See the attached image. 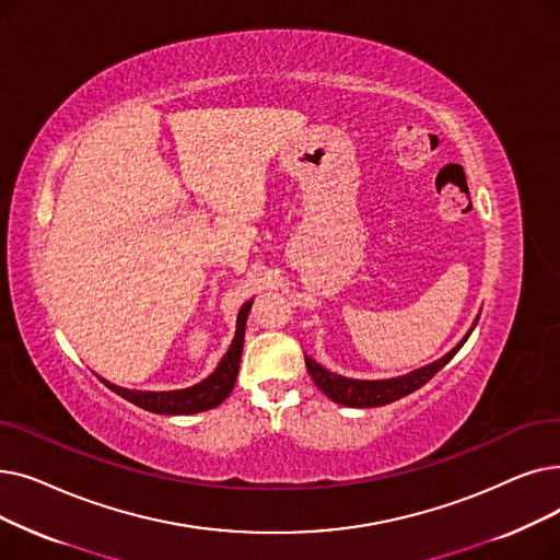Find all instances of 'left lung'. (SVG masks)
<instances>
[{
  "mask_svg": "<svg viewBox=\"0 0 560 560\" xmlns=\"http://www.w3.org/2000/svg\"><path fill=\"white\" fill-rule=\"evenodd\" d=\"M478 316H481V314H478ZM478 316H476V322L471 324L469 332L446 355H442L440 360H435L431 364H425V366H419V369L410 371V374H406V376L383 378V381L346 378V376L332 374V371H328L326 366L314 362L307 355H305V366L310 371L312 381L316 383V387L322 389L328 398H332V401L339 404V406H349V408H378V406H387V404L398 401V398H404V396L412 394L415 389H419L421 385L429 383L444 364H448V360L463 349V343L467 341V337L476 328Z\"/></svg>",
  "mask_w": 560,
  "mask_h": 560,
  "instance_id": "obj_1",
  "label": "left lung"
}]
</instances>
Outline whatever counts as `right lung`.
<instances>
[{
    "label": "right lung",
    "instance_id": "right-lung-1",
    "mask_svg": "<svg viewBox=\"0 0 560 560\" xmlns=\"http://www.w3.org/2000/svg\"><path fill=\"white\" fill-rule=\"evenodd\" d=\"M250 307H253V301H246L242 305V310H238L236 330H234V339L230 343L228 353L223 355L219 366L211 371V374L205 381L196 383L194 387L171 389V392H143V389H127V387L114 385V383L104 381V378H100V381L109 389H114L118 396L127 398L129 404H135L143 410L156 412V415H196V412H202V410L217 408L230 396V392L236 383Z\"/></svg>",
    "mask_w": 560,
    "mask_h": 560
}]
</instances>
